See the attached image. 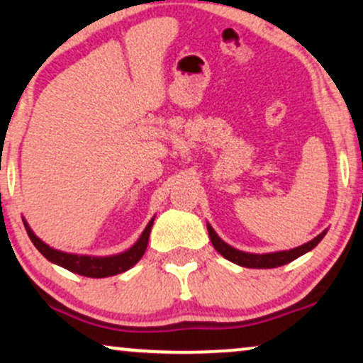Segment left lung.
<instances>
[{
    "instance_id": "left-lung-1",
    "label": "left lung",
    "mask_w": 363,
    "mask_h": 363,
    "mask_svg": "<svg viewBox=\"0 0 363 363\" xmlns=\"http://www.w3.org/2000/svg\"><path fill=\"white\" fill-rule=\"evenodd\" d=\"M208 231H209V238L211 242H213L214 250L218 251L219 255H223L224 258L233 261V263L245 266V268H277V266H283L290 261L296 259L298 256L308 253L310 250L318 245L320 241L323 240V236L327 235V231H323L322 235H318L315 240H311L306 242L303 246H298L295 250L290 251H278V253H268V255H250V253H242V251H238L235 247H231L226 245L221 238L214 233V229L208 224Z\"/></svg>"
}]
</instances>
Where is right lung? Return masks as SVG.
<instances>
[{
	"label": "right lung",
	"mask_w": 363,
	"mask_h": 363,
	"mask_svg": "<svg viewBox=\"0 0 363 363\" xmlns=\"http://www.w3.org/2000/svg\"><path fill=\"white\" fill-rule=\"evenodd\" d=\"M154 219L147 224L145 231L142 233L140 240L135 242L130 250H127L125 253L116 255V256H107V258H94V256H80V255H70V253H63V251L53 250L48 245H45L43 241L38 240L33 235V231L28 228V224L25 223L26 231H28V236L33 245L36 246V250L40 251L41 255L45 256L48 261L52 263L63 266V268L68 269V272L82 274V277L86 278H107V277H113V274L123 273L127 272L128 268H132L137 261L142 258V255L145 253V247H147L149 242V235H150V228H152Z\"/></svg>",
	"instance_id": "1"
}]
</instances>
